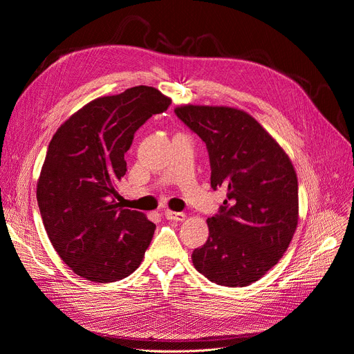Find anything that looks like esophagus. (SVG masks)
<instances>
[{"label": "esophagus", "mask_w": 354, "mask_h": 354, "mask_svg": "<svg viewBox=\"0 0 354 354\" xmlns=\"http://www.w3.org/2000/svg\"><path fill=\"white\" fill-rule=\"evenodd\" d=\"M165 218L167 219V221H176V222H182V221H185V213H182V212H172V210H165Z\"/></svg>", "instance_id": "34e87169"}]
</instances>
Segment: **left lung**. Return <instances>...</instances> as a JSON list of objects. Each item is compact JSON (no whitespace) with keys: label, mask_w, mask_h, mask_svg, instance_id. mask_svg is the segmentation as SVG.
I'll use <instances>...</instances> for the list:
<instances>
[{"label":"left lung","mask_w":354,"mask_h":354,"mask_svg":"<svg viewBox=\"0 0 354 354\" xmlns=\"http://www.w3.org/2000/svg\"><path fill=\"white\" fill-rule=\"evenodd\" d=\"M176 116L206 142L210 185L227 188L209 238L192 252L201 275L223 287L259 281L287 252L299 222L294 166L263 127L234 107L180 106Z\"/></svg>","instance_id":"1"}]
</instances>
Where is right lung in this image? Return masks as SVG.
Returning <instances> with one entry per match:
<instances>
[{"instance_id":"add662e5","label":"right lung","mask_w":354,"mask_h":354,"mask_svg":"<svg viewBox=\"0 0 354 354\" xmlns=\"http://www.w3.org/2000/svg\"><path fill=\"white\" fill-rule=\"evenodd\" d=\"M169 106L158 89L133 86L88 102L54 133L37 200L53 247L81 278L115 282L141 265L156 225L141 212L119 209L116 185L135 132Z\"/></svg>"}]
</instances>
